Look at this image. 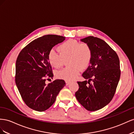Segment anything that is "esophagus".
Returning <instances> with one entry per match:
<instances>
[{
  "label": "esophagus",
  "instance_id": "1",
  "mask_svg": "<svg viewBox=\"0 0 134 134\" xmlns=\"http://www.w3.org/2000/svg\"><path fill=\"white\" fill-rule=\"evenodd\" d=\"M65 82H66V85L67 86V85H69L71 83V81H65Z\"/></svg>",
  "mask_w": 134,
  "mask_h": 134
}]
</instances>
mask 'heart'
<instances>
[{
	"label": "heart",
	"instance_id": "b5f03b06",
	"mask_svg": "<svg viewBox=\"0 0 134 134\" xmlns=\"http://www.w3.org/2000/svg\"><path fill=\"white\" fill-rule=\"evenodd\" d=\"M58 53L52 49L48 53V58L51 65L54 68L62 67L67 59L68 67L57 71V78L66 81H72L79 76L80 70L88 67L92 59L93 52L90 46L86 43L76 40H68L57 47Z\"/></svg>",
	"mask_w": 134,
	"mask_h": 134
}]
</instances>
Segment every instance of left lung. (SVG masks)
I'll return each mask as SVG.
<instances>
[{
    "mask_svg": "<svg viewBox=\"0 0 134 134\" xmlns=\"http://www.w3.org/2000/svg\"><path fill=\"white\" fill-rule=\"evenodd\" d=\"M81 41L90 46L93 57L82 75L88 81L77 82L79 89L75 96L85 109L95 111L107 105L114 97L121 75L120 60L116 52L99 38L90 36Z\"/></svg>",
    "mask_w": 134,
    "mask_h": 134,
    "instance_id": "8db88e82",
    "label": "left lung"
}]
</instances>
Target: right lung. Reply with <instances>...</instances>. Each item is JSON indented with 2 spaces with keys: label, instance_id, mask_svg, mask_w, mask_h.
I'll return each instance as SVG.
<instances>
[{
  "label": "right lung",
  "instance_id": "obj_1",
  "mask_svg": "<svg viewBox=\"0 0 134 134\" xmlns=\"http://www.w3.org/2000/svg\"><path fill=\"white\" fill-rule=\"evenodd\" d=\"M64 40L65 37L56 35L39 37L23 48L17 58L15 82L18 90L25 104L36 111L50 108L66 85L63 80L59 79L45 83L46 80L53 77L48 53Z\"/></svg>",
  "mask_w": 134,
  "mask_h": 134
}]
</instances>
